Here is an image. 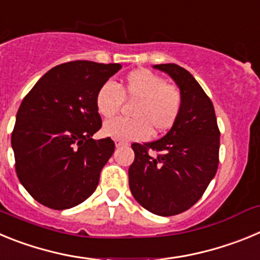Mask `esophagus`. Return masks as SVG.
Masks as SVG:
<instances>
[{"instance_id":"1","label":"esophagus","mask_w":260,"mask_h":260,"mask_svg":"<svg viewBox=\"0 0 260 260\" xmlns=\"http://www.w3.org/2000/svg\"><path fill=\"white\" fill-rule=\"evenodd\" d=\"M125 146H127V143H126V142L119 141V139H116V147H117V148H119V147H125Z\"/></svg>"}]
</instances>
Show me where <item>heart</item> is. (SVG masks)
I'll return each instance as SVG.
<instances>
[{
    "label": "heart",
    "instance_id": "obj_1",
    "mask_svg": "<svg viewBox=\"0 0 260 260\" xmlns=\"http://www.w3.org/2000/svg\"><path fill=\"white\" fill-rule=\"evenodd\" d=\"M123 100L135 102L130 109L133 118L112 119L103 127L107 137L119 141H143L151 132L156 135L171 130L183 107L180 87L167 83L165 78L148 69L130 71L118 84L105 82L96 93V109L104 118H113Z\"/></svg>",
    "mask_w": 260,
    "mask_h": 260
}]
</instances>
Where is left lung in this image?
<instances>
[{"instance_id":"8db88e82","label":"left lung","mask_w":260,"mask_h":260,"mask_svg":"<svg viewBox=\"0 0 260 260\" xmlns=\"http://www.w3.org/2000/svg\"><path fill=\"white\" fill-rule=\"evenodd\" d=\"M178 84L183 107L176 125L162 138L133 143L135 158L128 186L135 201L150 212L173 216L192 207L219 167L220 130L211 99L195 78L176 63L155 65Z\"/></svg>"}]
</instances>
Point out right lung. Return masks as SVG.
Segmentation results:
<instances>
[{
  "label": "right lung",
  "instance_id": "right-lung-1",
  "mask_svg": "<svg viewBox=\"0 0 260 260\" xmlns=\"http://www.w3.org/2000/svg\"><path fill=\"white\" fill-rule=\"evenodd\" d=\"M122 66L70 61L50 69L24 96L11 133L15 172L32 198L52 210L86 201L114 152L102 128L98 89Z\"/></svg>",
  "mask_w": 260,
  "mask_h": 260
}]
</instances>
